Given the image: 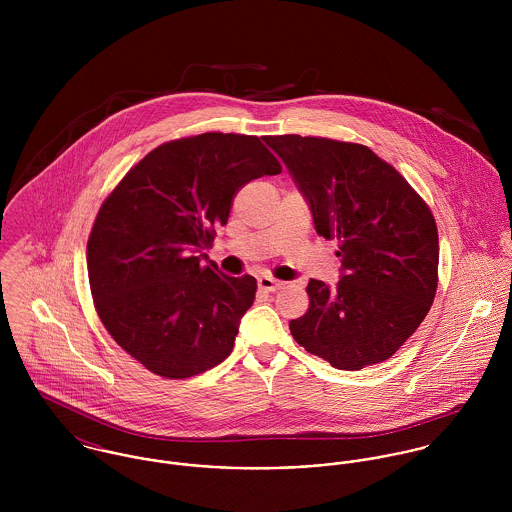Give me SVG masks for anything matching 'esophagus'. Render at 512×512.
<instances>
[{
	"mask_svg": "<svg viewBox=\"0 0 512 512\" xmlns=\"http://www.w3.org/2000/svg\"><path fill=\"white\" fill-rule=\"evenodd\" d=\"M258 288L264 290V292H276V290L284 288V284L274 280V278H270V276H262V278H258Z\"/></svg>",
	"mask_w": 512,
	"mask_h": 512,
	"instance_id": "34e87169",
	"label": "esophagus"
}]
</instances>
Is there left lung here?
Segmentation results:
<instances>
[{
	"mask_svg": "<svg viewBox=\"0 0 512 512\" xmlns=\"http://www.w3.org/2000/svg\"><path fill=\"white\" fill-rule=\"evenodd\" d=\"M309 203L315 230L337 240L335 290L309 280V307L290 321L307 353L339 370L390 359L428 315L438 290L436 219L372 149L297 134L268 136Z\"/></svg>",
	"mask_w": 512,
	"mask_h": 512,
	"instance_id": "obj_1",
	"label": "left lung"
}]
</instances>
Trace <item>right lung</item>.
<instances>
[{
  "label": "right lung",
  "instance_id": "1",
  "mask_svg": "<svg viewBox=\"0 0 512 512\" xmlns=\"http://www.w3.org/2000/svg\"><path fill=\"white\" fill-rule=\"evenodd\" d=\"M262 140L209 132L161 144L96 215L86 244L96 313L153 374L189 378L220 365L234 347L256 280L205 265L203 250L226 224L238 189L282 173Z\"/></svg>",
  "mask_w": 512,
  "mask_h": 512
}]
</instances>
